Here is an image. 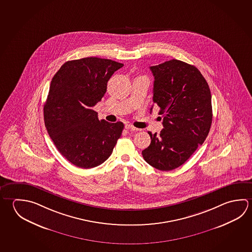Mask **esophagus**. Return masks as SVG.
Wrapping results in <instances>:
<instances>
[{
  "instance_id": "esophagus-1",
  "label": "esophagus",
  "mask_w": 252,
  "mask_h": 252,
  "mask_svg": "<svg viewBox=\"0 0 252 252\" xmlns=\"http://www.w3.org/2000/svg\"><path fill=\"white\" fill-rule=\"evenodd\" d=\"M125 128L127 129V130H131V131H138L139 129L134 126H132V125L126 124L125 126Z\"/></svg>"
}]
</instances>
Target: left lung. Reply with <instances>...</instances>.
I'll list each match as a JSON object with an SVG mask.
<instances>
[{
  "label": "left lung",
  "mask_w": 252,
  "mask_h": 252,
  "mask_svg": "<svg viewBox=\"0 0 252 252\" xmlns=\"http://www.w3.org/2000/svg\"><path fill=\"white\" fill-rule=\"evenodd\" d=\"M150 69L155 78L153 102L163 116V128L158 134L148 132L151 142L142 157L167 172L185 163L205 141L212 126V94L194 65L172 59Z\"/></svg>",
  "instance_id": "1"
}]
</instances>
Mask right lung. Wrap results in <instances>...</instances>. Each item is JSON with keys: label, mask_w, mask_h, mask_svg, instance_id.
Here are the masks:
<instances>
[{"label": "right lung", "mask_w": 252, "mask_h": 252, "mask_svg": "<svg viewBox=\"0 0 252 252\" xmlns=\"http://www.w3.org/2000/svg\"><path fill=\"white\" fill-rule=\"evenodd\" d=\"M123 63L85 58L64 63L54 75L44 104L45 126L58 151L78 167H95L109 158L124 128L98 120L93 108Z\"/></svg>", "instance_id": "add662e5"}]
</instances>
